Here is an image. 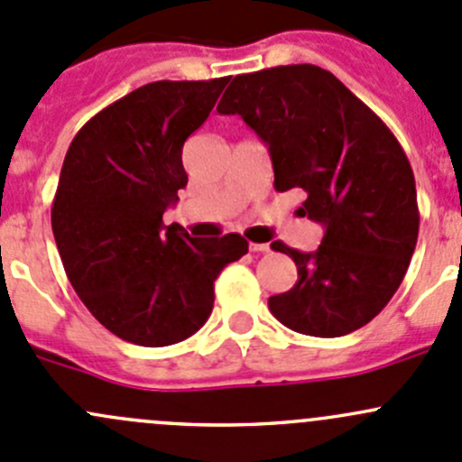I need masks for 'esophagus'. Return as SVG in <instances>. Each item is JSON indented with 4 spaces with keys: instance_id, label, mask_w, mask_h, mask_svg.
Returning a JSON list of instances; mask_svg holds the SVG:
<instances>
[{
    "instance_id": "obj_1",
    "label": "esophagus",
    "mask_w": 462,
    "mask_h": 462,
    "mask_svg": "<svg viewBox=\"0 0 462 462\" xmlns=\"http://www.w3.org/2000/svg\"><path fill=\"white\" fill-rule=\"evenodd\" d=\"M250 253H270L268 244H250Z\"/></svg>"
}]
</instances>
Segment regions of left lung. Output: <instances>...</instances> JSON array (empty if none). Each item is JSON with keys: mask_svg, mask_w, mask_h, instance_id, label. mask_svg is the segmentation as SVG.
I'll return each mask as SVG.
<instances>
[{"mask_svg": "<svg viewBox=\"0 0 462 462\" xmlns=\"http://www.w3.org/2000/svg\"><path fill=\"white\" fill-rule=\"evenodd\" d=\"M217 111L254 129L274 189H304L300 212L324 226L315 253L270 244L297 265V283L270 297V313L313 337L369 324L402 283L420 227L413 170L391 129L315 64L236 76Z\"/></svg>", "mask_w": 462, "mask_h": 462, "instance_id": "8db88e82", "label": "left lung"}]
</instances>
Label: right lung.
<instances>
[{
    "instance_id": "obj_1",
    "label": "right lung",
    "mask_w": 462,
    "mask_h": 462,
    "mask_svg": "<svg viewBox=\"0 0 462 462\" xmlns=\"http://www.w3.org/2000/svg\"><path fill=\"white\" fill-rule=\"evenodd\" d=\"M226 85L149 82L93 116L64 156L51 208L58 253L88 313L125 342L170 346L197 333L221 270L248 253L235 232L194 239L162 223L188 185L183 144Z\"/></svg>"
}]
</instances>
